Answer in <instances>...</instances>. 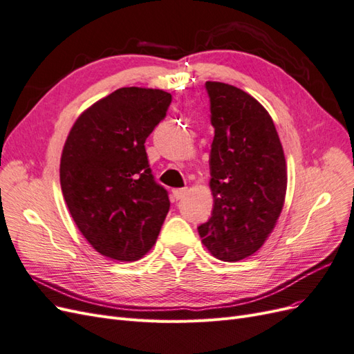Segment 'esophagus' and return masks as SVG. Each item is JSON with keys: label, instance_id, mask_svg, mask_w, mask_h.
Here are the masks:
<instances>
[{"label": "esophagus", "instance_id": "obj_1", "mask_svg": "<svg viewBox=\"0 0 354 354\" xmlns=\"http://www.w3.org/2000/svg\"><path fill=\"white\" fill-rule=\"evenodd\" d=\"M186 194H187V189H186V187H183V189H174V190H173V195H174V198H176L177 201H178V199H183Z\"/></svg>", "mask_w": 354, "mask_h": 354}]
</instances>
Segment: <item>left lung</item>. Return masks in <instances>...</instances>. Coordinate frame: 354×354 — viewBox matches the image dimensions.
<instances>
[{
	"label": "left lung",
	"mask_w": 354,
	"mask_h": 354,
	"mask_svg": "<svg viewBox=\"0 0 354 354\" xmlns=\"http://www.w3.org/2000/svg\"><path fill=\"white\" fill-rule=\"evenodd\" d=\"M214 140L209 153L212 214L198 227L221 261L259 251L279 218L286 195V160L272 116L243 90L207 81Z\"/></svg>",
	"instance_id": "8db88e82"
}]
</instances>
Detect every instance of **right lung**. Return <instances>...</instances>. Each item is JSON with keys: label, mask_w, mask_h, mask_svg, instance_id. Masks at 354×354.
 Masks as SVG:
<instances>
[{"label": "right lung", "mask_w": 354, "mask_h": 354, "mask_svg": "<svg viewBox=\"0 0 354 354\" xmlns=\"http://www.w3.org/2000/svg\"><path fill=\"white\" fill-rule=\"evenodd\" d=\"M169 103L164 90H116L78 116L63 146V198L82 236L109 259H142L168 214V192L153 178L145 142Z\"/></svg>", "instance_id": "obj_1"}]
</instances>
